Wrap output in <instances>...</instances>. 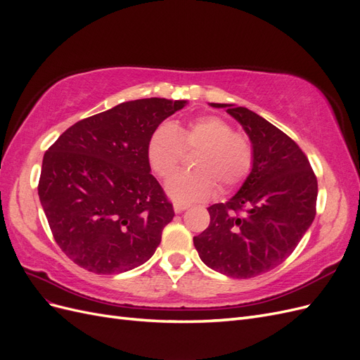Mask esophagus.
<instances>
[{
  "label": "esophagus",
  "instance_id": "1",
  "mask_svg": "<svg viewBox=\"0 0 360 360\" xmlns=\"http://www.w3.org/2000/svg\"><path fill=\"white\" fill-rule=\"evenodd\" d=\"M186 209H189L188 204H183V202H174V212L176 213H181Z\"/></svg>",
  "mask_w": 360,
  "mask_h": 360
}]
</instances>
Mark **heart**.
Masks as SVG:
<instances>
[{"label": "heart", "instance_id": "b5f03b06", "mask_svg": "<svg viewBox=\"0 0 360 360\" xmlns=\"http://www.w3.org/2000/svg\"><path fill=\"white\" fill-rule=\"evenodd\" d=\"M192 153V171L174 174L167 192L177 202H197L210 198L216 183L233 191L248 179L254 167V144L248 135L234 132L226 120L217 115L195 117L186 123L162 124L151 134L147 159L160 179H168L184 158Z\"/></svg>", "mask_w": 360, "mask_h": 360}]
</instances>
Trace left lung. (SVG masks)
Segmentation results:
<instances>
[{"instance_id":"left-lung-1","label":"left lung","mask_w":360,"mask_h":360,"mask_svg":"<svg viewBox=\"0 0 360 360\" xmlns=\"http://www.w3.org/2000/svg\"><path fill=\"white\" fill-rule=\"evenodd\" d=\"M226 108L254 144V167L234 197L210 205V224L193 237L205 266L237 279L254 278L285 261L308 231L319 184L307 155L276 126L248 108Z\"/></svg>"}]
</instances>
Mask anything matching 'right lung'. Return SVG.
Listing matches in <instances>:
<instances>
[{"instance_id": "obj_1", "label": "right lung", "mask_w": 360, "mask_h": 360, "mask_svg": "<svg viewBox=\"0 0 360 360\" xmlns=\"http://www.w3.org/2000/svg\"><path fill=\"white\" fill-rule=\"evenodd\" d=\"M186 101L120 103L70 126L43 156L39 198L57 245L97 275L132 270L155 254L172 202L150 174L147 144Z\"/></svg>"}]
</instances>
